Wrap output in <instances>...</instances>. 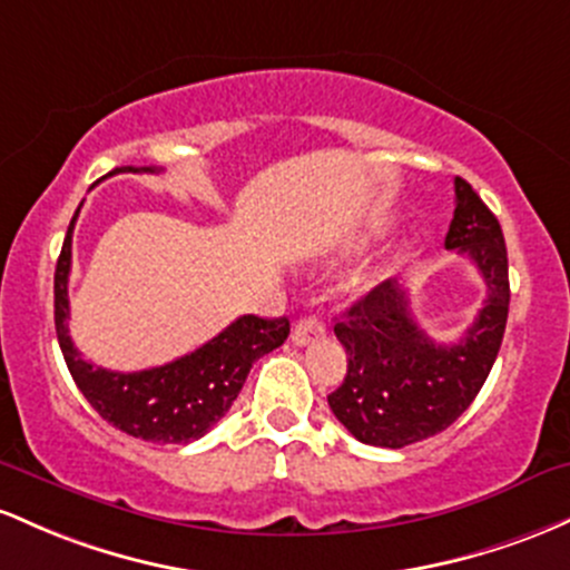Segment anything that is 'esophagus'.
I'll list each match as a JSON object with an SVG mask.
<instances>
[{
    "mask_svg": "<svg viewBox=\"0 0 570 570\" xmlns=\"http://www.w3.org/2000/svg\"><path fill=\"white\" fill-rule=\"evenodd\" d=\"M323 334H325L323 320L302 317L296 325H293L291 338H293V344H298V347H306V344H315Z\"/></svg>",
    "mask_w": 570,
    "mask_h": 570,
    "instance_id": "esophagus-1",
    "label": "esophagus"
}]
</instances>
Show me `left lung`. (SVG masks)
I'll list each match as a JSON object with an SVG mask.
<instances>
[{
    "label": "left lung",
    "instance_id": "obj_1",
    "mask_svg": "<svg viewBox=\"0 0 570 570\" xmlns=\"http://www.w3.org/2000/svg\"><path fill=\"white\" fill-rule=\"evenodd\" d=\"M444 247L469 255L488 287L460 342H433L414 323L399 279L371 287L334 325L347 350V374L328 406L363 444L401 450L446 431L476 399L501 350L509 317L507 242L498 217L463 177H455V217Z\"/></svg>",
    "mask_w": 570,
    "mask_h": 570
}]
</instances>
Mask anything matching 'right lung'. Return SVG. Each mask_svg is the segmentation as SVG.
I'll return each instance as SVG.
<instances>
[{"mask_svg": "<svg viewBox=\"0 0 570 570\" xmlns=\"http://www.w3.org/2000/svg\"><path fill=\"white\" fill-rule=\"evenodd\" d=\"M118 171L158 169L118 166L110 175ZM78 213L67 228L53 279L56 336L75 385L101 420L134 439L156 441V444H188L202 439L232 409L253 363L285 342L291 323L287 317L266 320L245 315L236 317L226 331L209 338L199 350L164 366L129 371V374L94 366L69 338V268H72V232Z\"/></svg>", "mask_w": 570, "mask_h": 570, "instance_id": "add662e5", "label": "right lung"}]
</instances>
